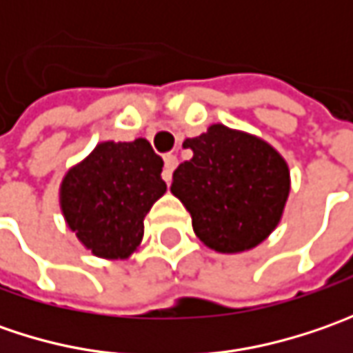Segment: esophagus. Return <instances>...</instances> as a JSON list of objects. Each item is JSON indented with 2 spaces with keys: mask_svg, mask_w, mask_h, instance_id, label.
I'll return each mask as SVG.
<instances>
[{
  "mask_svg": "<svg viewBox=\"0 0 353 353\" xmlns=\"http://www.w3.org/2000/svg\"><path fill=\"white\" fill-rule=\"evenodd\" d=\"M176 165H179V159L176 155H165V170H163V179H165V183L169 184L170 179H172V170L176 169Z\"/></svg>",
  "mask_w": 353,
  "mask_h": 353,
  "instance_id": "34e87169",
  "label": "esophagus"
}]
</instances>
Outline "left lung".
Masks as SVG:
<instances>
[{
  "label": "left lung",
  "mask_w": 353,
  "mask_h": 353,
  "mask_svg": "<svg viewBox=\"0 0 353 353\" xmlns=\"http://www.w3.org/2000/svg\"><path fill=\"white\" fill-rule=\"evenodd\" d=\"M183 147L192 159L172 172L170 192L190 214L198 239L218 253H243L271 236L291 192V170L277 149L222 123Z\"/></svg>",
  "instance_id": "obj_1"
}]
</instances>
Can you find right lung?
<instances>
[{
    "instance_id": "add662e5",
    "label": "right lung",
    "mask_w": 353,
    "mask_h": 353,
    "mask_svg": "<svg viewBox=\"0 0 353 353\" xmlns=\"http://www.w3.org/2000/svg\"><path fill=\"white\" fill-rule=\"evenodd\" d=\"M163 159L147 139L102 141L62 176L64 222L100 259H129L139 250L151 206L167 192Z\"/></svg>"
}]
</instances>
